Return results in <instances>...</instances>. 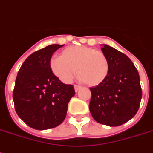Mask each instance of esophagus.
Returning <instances> with one entry per match:
<instances>
[{
  "label": "esophagus",
  "mask_w": 153,
  "mask_h": 153,
  "mask_svg": "<svg viewBox=\"0 0 153 153\" xmlns=\"http://www.w3.org/2000/svg\"><path fill=\"white\" fill-rule=\"evenodd\" d=\"M74 91H79V90H80V89L82 88V86H79V85H74Z\"/></svg>",
  "instance_id": "obj_1"
}]
</instances>
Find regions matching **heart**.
Here are the masks:
<instances>
[{
    "instance_id": "heart-1",
    "label": "heart",
    "mask_w": 153,
    "mask_h": 153,
    "mask_svg": "<svg viewBox=\"0 0 153 153\" xmlns=\"http://www.w3.org/2000/svg\"><path fill=\"white\" fill-rule=\"evenodd\" d=\"M49 66L53 74L65 83L71 82L75 68L79 80L91 86L102 83L109 73L106 55L86 46L68 47L60 57L51 58Z\"/></svg>"
}]
</instances>
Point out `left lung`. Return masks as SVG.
<instances>
[{
    "label": "left lung",
    "mask_w": 153,
    "mask_h": 153,
    "mask_svg": "<svg viewBox=\"0 0 153 153\" xmlns=\"http://www.w3.org/2000/svg\"><path fill=\"white\" fill-rule=\"evenodd\" d=\"M102 51L109 61V73L102 83L90 88V111L98 123L119 126L133 118L139 109L140 76L127 55L106 44Z\"/></svg>",
    "instance_id": "1"
}]
</instances>
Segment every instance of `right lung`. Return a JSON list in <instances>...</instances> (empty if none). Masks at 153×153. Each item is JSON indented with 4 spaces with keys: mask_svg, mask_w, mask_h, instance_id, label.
<instances>
[{
    "mask_svg": "<svg viewBox=\"0 0 153 153\" xmlns=\"http://www.w3.org/2000/svg\"><path fill=\"white\" fill-rule=\"evenodd\" d=\"M62 46L52 44L35 51L18 71L13 94L16 112L35 129L59 126L67 115L68 102L75 94L74 86L62 83L49 66L54 52Z\"/></svg>",
    "mask_w": 153,
    "mask_h": 153,
    "instance_id": "add662e5",
    "label": "right lung"
}]
</instances>
